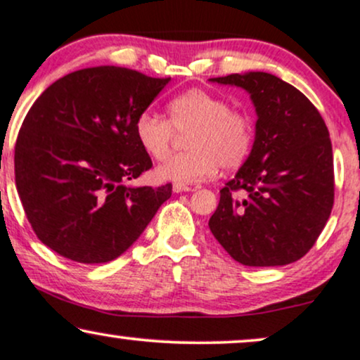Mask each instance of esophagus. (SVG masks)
<instances>
[{
	"instance_id": "obj_1",
	"label": "esophagus",
	"mask_w": 360,
	"mask_h": 360,
	"mask_svg": "<svg viewBox=\"0 0 360 360\" xmlns=\"http://www.w3.org/2000/svg\"><path fill=\"white\" fill-rule=\"evenodd\" d=\"M172 191H174V193H189V191H194V188H191V186H186V184H174V186H172Z\"/></svg>"
}]
</instances>
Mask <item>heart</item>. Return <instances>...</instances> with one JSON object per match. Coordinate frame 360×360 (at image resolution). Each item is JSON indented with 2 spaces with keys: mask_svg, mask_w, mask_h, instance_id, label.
<instances>
[{
  "mask_svg": "<svg viewBox=\"0 0 360 360\" xmlns=\"http://www.w3.org/2000/svg\"><path fill=\"white\" fill-rule=\"evenodd\" d=\"M169 120L154 111H142L134 123L135 139L148 157L166 159L176 134L189 152L169 157L155 176L176 184L212 179L218 169L240 167L254 146V122L247 111L232 108L226 98L205 89H188L167 103Z\"/></svg>",
  "mask_w": 360,
  "mask_h": 360,
  "instance_id": "1",
  "label": "heart"
}]
</instances>
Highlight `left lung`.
Masks as SVG:
<instances>
[{
	"label": "left lung",
	"mask_w": 360,
	"mask_h": 360,
	"mask_svg": "<svg viewBox=\"0 0 360 360\" xmlns=\"http://www.w3.org/2000/svg\"><path fill=\"white\" fill-rule=\"evenodd\" d=\"M250 94L257 111L254 146L220 191L210 230L237 262L286 266L315 245L333 206L328 128L295 86L267 72L210 79Z\"/></svg>",
	"instance_id": "left-lung-1"
}]
</instances>
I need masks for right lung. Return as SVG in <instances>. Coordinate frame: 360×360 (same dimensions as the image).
Wrapping results in <instances>:
<instances>
[{
  "label": "right lung",
  "mask_w": 360,
  "mask_h": 360,
  "mask_svg": "<svg viewBox=\"0 0 360 360\" xmlns=\"http://www.w3.org/2000/svg\"><path fill=\"white\" fill-rule=\"evenodd\" d=\"M171 77L100 65L37 98L15 146V183L39 240L81 264L117 259L146 230L172 184L134 188L152 167L134 123Z\"/></svg>",
  "instance_id": "1"
}]
</instances>
